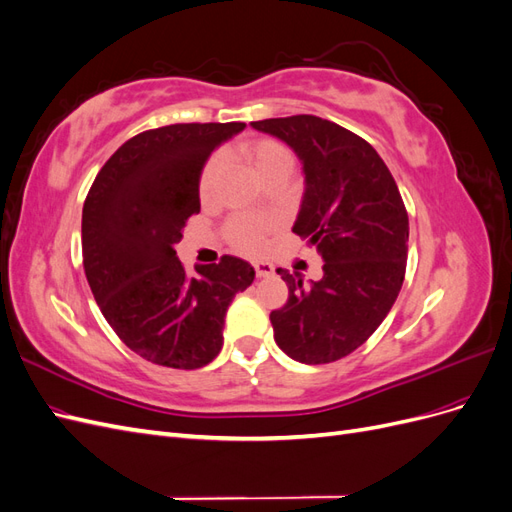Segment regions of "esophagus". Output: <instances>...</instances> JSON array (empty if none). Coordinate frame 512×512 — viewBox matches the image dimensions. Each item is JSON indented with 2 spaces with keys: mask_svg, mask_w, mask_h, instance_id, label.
<instances>
[{
  "mask_svg": "<svg viewBox=\"0 0 512 512\" xmlns=\"http://www.w3.org/2000/svg\"><path fill=\"white\" fill-rule=\"evenodd\" d=\"M254 269H256V275H258V277H269V275L275 273V267L271 265V262H265V260L254 262Z\"/></svg>",
  "mask_w": 512,
  "mask_h": 512,
  "instance_id": "obj_1",
  "label": "esophagus"
}]
</instances>
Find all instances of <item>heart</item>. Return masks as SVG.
I'll use <instances>...</instances> for the list:
<instances>
[{"instance_id": "1", "label": "heart", "mask_w": 512, "mask_h": 512, "mask_svg": "<svg viewBox=\"0 0 512 512\" xmlns=\"http://www.w3.org/2000/svg\"><path fill=\"white\" fill-rule=\"evenodd\" d=\"M241 156L254 168V173L260 179H267L269 175L280 173V170H292V156L290 151L273 141V138H256V141H247L241 145ZM224 175V158L213 156L200 173L198 179V194L203 200H211L220 188V181ZM271 224L254 215H235L228 224L224 235L228 243L235 250L243 254H260L267 245V235Z\"/></svg>"}]
</instances>
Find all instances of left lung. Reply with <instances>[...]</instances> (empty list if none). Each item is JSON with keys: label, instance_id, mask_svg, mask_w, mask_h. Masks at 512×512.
I'll return each mask as SVG.
<instances>
[{"label": "left lung", "instance_id": "8db88e82", "mask_svg": "<svg viewBox=\"0 0 512 512\" xmlns=\"http://www.w3.org/2000/svg\"><path fill=\"white\" fill-rule=\"evenodd\" d=\"M250 126L297 153L305 192L292 232L324 260L318 282L277 269L288 301L269 316L275 344L305 365L337 361L367 342L404 284V200L378 151L333 121L294 115Z\"/></svg>", "mask_w": 512, "mask_h": 512}]
</instances>
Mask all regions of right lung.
Listing matches in <instances>:
<instances>
[{
  "mask_svg": "<svg viewBox=\"0 0 512 512\" xmlns=\"http://www.w3.org/2000/svg\"><path fill=\"white\" fill-rule=\"evenodd\" d=\"M245 123H175L136 134L102 166L83 205V267L119 339L143 359L198 369L222 350L230 301L254 282L235 256L188 275L175 245L200 211L211 153Z\"/></svg>",
  "mask_w": 512,
  "mask_h": 512,
  "instance_id": "right-lung-1",
  "label": "right lung"
}]
</instances>
